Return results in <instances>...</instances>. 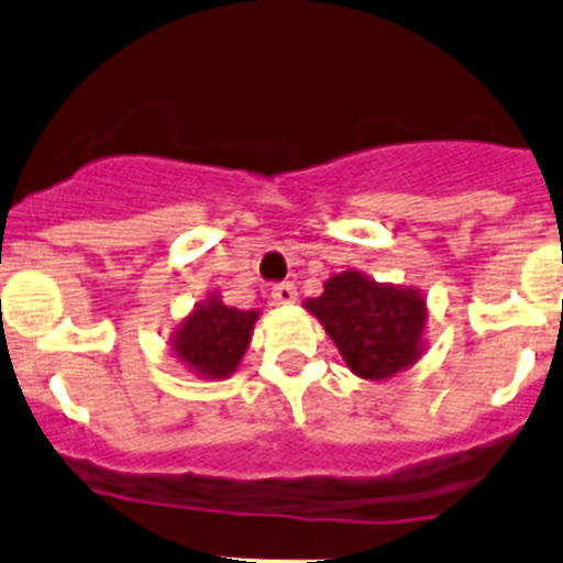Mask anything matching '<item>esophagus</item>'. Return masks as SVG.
<instances>
[{
    "label": "esophagus",
    "mask_w": 563,
    "mask_h": 563,
    "mask_svg": "<svg viewBox=\"0 0 563 563\" xmlns=\"http://www.w3.org/2000/svg\"><path fill=\"white\" fill-rule=\"evenodd\" d=\"M272 299H275L277 305L297 302V286H294V283H277V286L272 288Z\"/></svg>",
    "instance_id": "esophagus-1"
}]
</instances>
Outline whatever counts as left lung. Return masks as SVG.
<instances>
[{
    "label": "left lung",
    "instance_id": "8db88e82",
    "mask_svg": "<svg viewBox=\"0 0 563 563\" xmlns=\"http://www.w3.org/2000/svg\"><path fill=\"white\" fill-rule=\"evenodd\" d=\"M305 308L324 324L352 374L363 379H390L423 354L427 299L415 288L341 272Z\"/></svg>",
    "mask_w": 563,
    "mask_h": 563
}]
</instances>
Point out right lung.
<instances>
[{
  "mask_svg": "<svg viewBox=\"0 0 563 563\" xmlns=\"http://www.w3.org/2000/svg\"><path fill=\"white\" fill-rule=\"evenodd\" d=\"M258 310L228 308L220 297L198 305L173 332V352L206 379H225L247 352Z\"/></svg>",
  "mask_w": 563,
  "mask_h": 563,
  "instance_id": "add662e5",
  "label": "right lung"
}]
</instances>
